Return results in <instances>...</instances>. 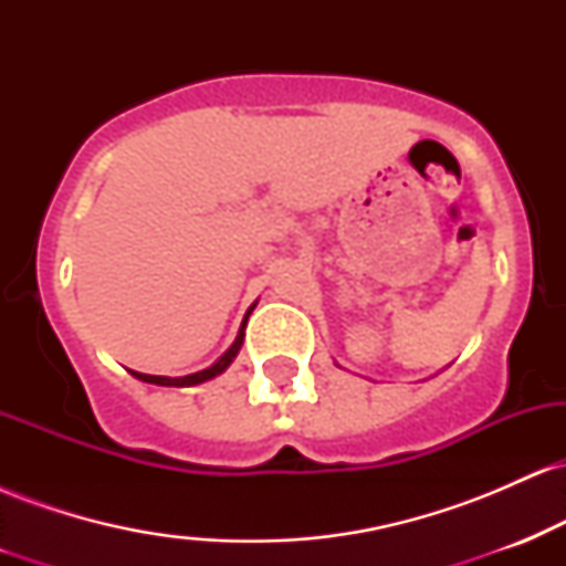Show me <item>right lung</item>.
Wrapping results in <instances>:
<instances>
[{
  "mask_svg": "<svg viewBox=\"0 0 566 566\" xmlns=\"http://www.w3.org/2000/svg\"><path fill=\"white\" fill-rule=\"evenodd\" d=\"M244 324H247V319H244ZM244 324H242V329H239V335H237V340H233V346H231L229 350H226L223 356H220L216 365L207 367V369H201V373L186 375V378H161V375H143V373H133V375H135V378H138V380H143V382H154V386H197V382H205V380L216 378V375H220L226 367L231 365L233 356H237L239 348H242Z\"/></svg>",
  "mask_w": 566,
  "mask_h": 566,
  "instance_id": "right-lung-1",
  "label": "right lung"
}]
</instances>
